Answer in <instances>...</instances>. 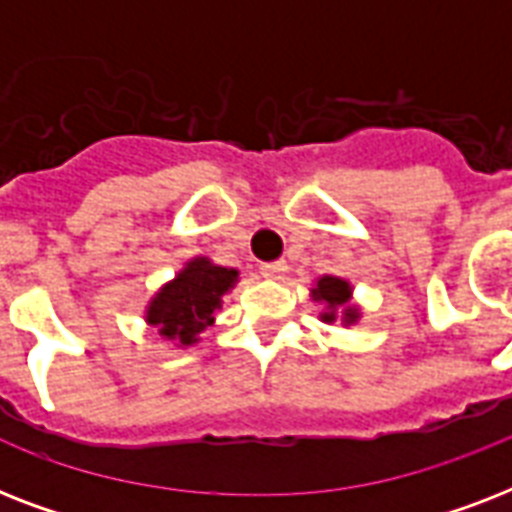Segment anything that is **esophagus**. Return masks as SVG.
<instances>
[{
    "mask_svg": "<svg viewBox=\"0 0 512 512\" xmlns=\"http://www.w3.org/2000/svg\"><path fill=\"white\" fill-rule=\"evenodd\" d=\"M260 273H263L265 279L279 281V279H284V273H287V263H284V260H273V263L260 265Z\"/></svg>",
    "mask_w": 512,
    "mask_h": 512,
    "instance_id": "1",
    "label": "esophagus"
}]
</instances>
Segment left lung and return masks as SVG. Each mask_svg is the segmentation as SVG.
Returning <instances> with one entry per match:
<instances>
[{
  "mask_svg": "<svg viewBox=\"0 0 512 512\" xmlns=\"http://www.w3.org/2000/svg\"><path fill=\"white\" fill-rule=\"evenodd\" d=\"M311 300L321 305L319 319L324 324H335L340 321L342 327H353L361 319V308L353 303V284L342 276H319L313 281Z\"/></svg>",
  "mask_w": 512,
  "mask_h": 512,
  "instance_id": "left-lung-1",
  "label": "left lung"
}]
</instances>
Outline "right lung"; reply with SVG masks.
Masks as SVG:
<instances>
[{"label":"right lung","mask_w":512,"mask_h":512,"mask_svg":"<svg viewBox=\"0 0 512 512\" xmlns=\"http://www.w3.org/2000/svg\"><path fill=\"white\" fill-rule=\"evenodd\" d=\"M239 284V271L212 263L207 255L185 260L183 268L164 281L146 303L143 319L175 348H191L201 332L215 324L223 297Z\"/></svg>","instance_id":"add662e5"}]
</instances>
